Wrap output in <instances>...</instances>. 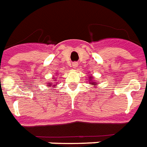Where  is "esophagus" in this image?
Here are the masks:
<instances>
[{
	"mask_svg": "<svg viewBox=\"0 0 147 147\" xmlns=\"http://www.w3.org/2000/svg\"><path fill=\"white\" fill-rule=\"evenodd\" d=\"M72 67H73L74 68H76V67H78V63H77V62H74V63H72Z\"/></svg>",
	"mask_w": 147,
	"mask_h": 147,
	"instance_id": "1",
	"label": "esophagus"
}]
</instances>
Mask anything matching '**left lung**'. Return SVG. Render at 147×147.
Returning a JSON list of instances; mask_svg holds the SVG:
<instances>
[{
	"instance_id": "obj_1",
	"label": "left lung",
	"mask_w": 147,
	"mask_h": 147,
	"mask_svg": "<svg viewBox=\"0 0 147 147\" xmlns=\"http://www.w3.org/2000/svg\"><path fill=\"white\" fill-rule=\"evenodd\" d=\"M92 80H93V77L91 76L90 77V84H92V85H98V84H97V83H96L95 82Z\"/></svg>"
}]
</instances>
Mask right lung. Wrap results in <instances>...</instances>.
Wrapping results in <instances>:
<instances>
[{
  "mask_svg": "<svg viewBox=\"0 0 147 147\" xmlns=\"http://www.w3.org/2000/svg\"><path fill=\"white\" fill-rule=\"evenodd\" d=\"M48 86H53V83H48Z\"/></svg>",
  "mask_w": 147,
  "mask_h": 147,
  "instance_id": "add662e5",
  "label": "right lung"
}]
</instances>
